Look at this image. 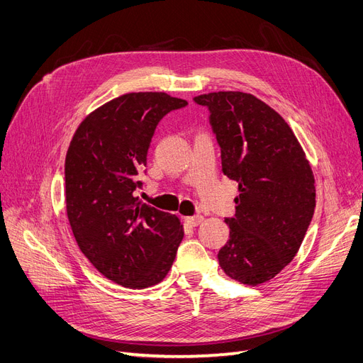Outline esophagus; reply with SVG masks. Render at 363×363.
Instances as JSON below:
<instances>
[{"instance_id":"34e87169","label":"esophagus","mask_w":363,"mask_h":363,"mask_svg":"<svg viewBox=\"0 0 363 363\" xmlns=\"http://www.w3.org/2000/svg\"><path fill=\"white\" fill-rule=\"evenodd\" d=\"M202 220H204V217H202L201 214H196V216H192V217H186V222L189 223L191 226H198Z\"/></svg>"}]
</instances>
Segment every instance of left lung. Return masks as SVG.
Masks as SVG:
<instances>
[{
	"label": "left lung",
	"instance_id": "8db88e82",
	"mask_svg": "<svg viewBox=\"0 0 363 363\" xmlns=\"http://www.w3.org/2000/svg\"><path fill=\"white\" fill-rule=\"evenodd\" d=\"M194 101L210 110L222 171L238 183L229 240L217 259L228 277L256 286L298 253L311 223L315 186L298 138L281 116L252 94L211 92Z\"/></svg>",
	"mask_w": 363,
	"mask_h": 363
}]
</instances>
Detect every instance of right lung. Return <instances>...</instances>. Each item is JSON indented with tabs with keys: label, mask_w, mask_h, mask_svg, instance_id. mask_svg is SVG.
<instances>
[{
	"label": "right lung",
	"mask_w": 363,
	"mask_h": 363,
	"mask_svg": "<svg viewBox=\"0 0 363 363\" xmlns=\"http://www.w3.org/2000/svg\"><path fill=\"white\" fill-rule=\"evenodd\" d=\"M187 106L165 92H131L98 107L77 128L65 157V204L82 253L108 280L129 289L168 274L183 226L176 214L135 196L155 129Z\"/></svg>",
	"instance_id": "add662e5"
}]
</instances>
